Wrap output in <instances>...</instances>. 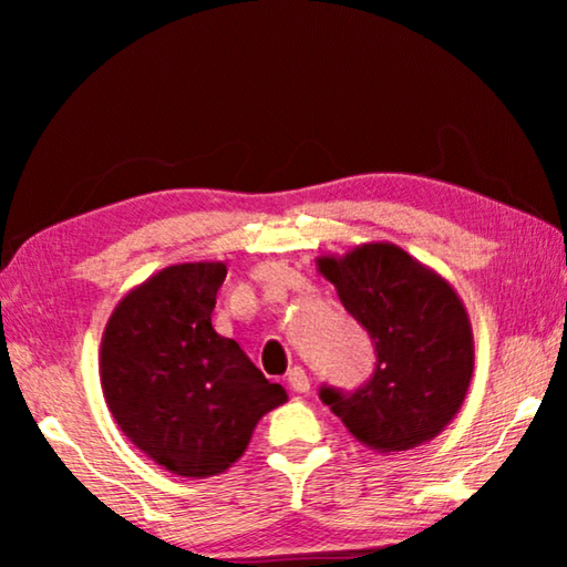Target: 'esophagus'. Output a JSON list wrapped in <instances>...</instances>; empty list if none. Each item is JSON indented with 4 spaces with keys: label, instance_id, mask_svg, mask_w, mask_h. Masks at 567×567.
<instances>
[{
    "label": "esophagus",
    "instance_id": "esophagus-1",
    "mask_svg": "<svg viewBox=\"0 0 567 567\" xmlns=\"http://www.w3.org/2000/svg\"><path fill=\"white\" fill-rule=\"evenodd\" d=\"M287 385L302 395V392L310 390V378H307V372L302 368H292L290 372H287Z\"/></svg>",
    "mask_w": 567,
    "mask_h": 567
}]
</instances>
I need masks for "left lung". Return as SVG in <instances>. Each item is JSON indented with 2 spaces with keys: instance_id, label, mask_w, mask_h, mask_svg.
<instances>
[{
  "instance_id": "8db88e82",
  "label": "left lung",
  "mask_w": 567,
  "mask_h": 567,
  "mask_svg": "<svg viewBox=\"0 0 567 567\" xmlns=\"http://www.w3.org/2000/svg\"><path fill=\"white\" fill-rule=\"evenodd\" d=\"M315 262L378 352L368 385L352 395L324 388V405L375 453L430 443L463 408L475 370L473 324L455 287L392 243H362Z\"/></svg>"
}]
</instances>
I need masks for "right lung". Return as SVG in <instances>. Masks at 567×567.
Segmentation results:
<instances>
[{
    "label": "right lung",
    "mask_w": 567,
    "mask_h": 567,
    "mask_svg": "<svg viewBox=\"0 0 567 567\" xmlns=\"http://www.w3.org/2000/svg\"><path fill=\"white\" fill-rule=\"evenodd\" d=\"M225 262H179L114 305L100 385L130 443L159 467L199 480L233 467L267 412L287 402L235 340L213 328Z\"/></svg>",
    "instance_id": "1"
}]
</instances>
